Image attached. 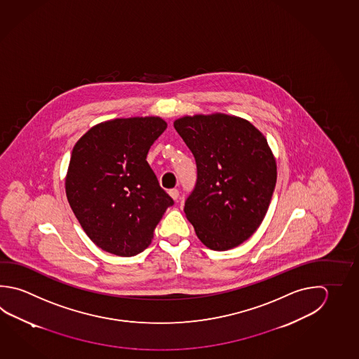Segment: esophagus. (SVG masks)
I'll return each instance as SVG.
<instances>
[{
    "label": "esophagus",
    "mask_w": 359,
    "mask_h": 359,
    "mask_svg": "<svg viewBox=\"0 0 359 359\" xmlns=\"http://www.w3.org/2000/svg\"><path fill=\"white\" fill-rule=\"evenodd\" d=\"M168 194H170V197H172V198H173L175 201H177V200H178V196H180V192H178V189H170V192H168Z\"/></svg>",
    "instance_id": "esophagus-1"
}]
</instances>
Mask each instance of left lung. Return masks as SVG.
<instances>
[{"label":"left lung","mask_w":359,"mask_h":359,"mask_svg":"<svg viewBox=\"0 0 359 359\" xmlns=\"http://www.w3.org/2000/svg\"><path fill=\"white\" fill-rule=\"evenodd\" d=\"M175 129L197 164L184 203L197 238L219 252L241 245L259 228L276 187L267 139L248 120L222 112L177 118Z\"/></svg>","instance_id":"obj_1"}]
</instances>
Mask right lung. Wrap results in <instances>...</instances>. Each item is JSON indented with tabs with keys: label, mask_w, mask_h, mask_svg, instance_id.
<instances>
[{
	"label": "right lung",
	"mask_w": 359,
	"mask_h": 359,
	"mask_svg": "<svg viewBox=\"0 0 359 359\" xmlns=\"http://www.w3.org/2000/svg\"><path fill=\"white\" fill-rule=\"evenodd\" d=\"M165 129L158 116L114 118L92 126L73 147L67 200L87 236L104 252L142 253L173 205L147 162Z\"/></svg>",
	"instance_id": "right-lung-1"
}]
</instances>
